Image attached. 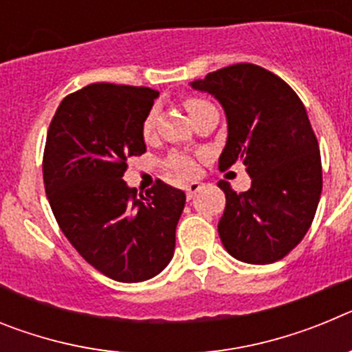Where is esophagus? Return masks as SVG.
<instances>
[{"label": "esophagus", "mask_w": 352, "mask_h": 352, "mask_svg": "<svg viewBox=\"0 0 352 352\" xmlns=\"http://www.w3.org/2000/svg\"><path fill=\"white\" fill-rule=\"evenodd\" d=\"M201 183H197V182H192V183H188V185L185 186V192H186V197L188 199H192L194 197L195 194H197L199 190H201Z\"/></svg>", "instance_id": "34e87169"}]
</instances>
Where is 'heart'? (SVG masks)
<instances>
[{"mask_svg": "<svg viewBox=\"0 0 352 352\" xmlns=\"http://www.w3.org/2000/svg\"><path fill=\"white\" fill-rule=\"evenodd\" d=\"M206 104L208 102L199 100V98H188V100H186V109H188V113H190L192 116V114L197 113L199 109L204 107ZM153 126H155V111H151V113L146 116L144 123H142V135H144V138H149L151 132H153ZM167 164H169L170 169L176 170V173L182 174V176H194V174L197 173V160H195L194 157H190V155L174 153L170 155Z\"/></svg>", "mask_w": 352, "mask_h": 352, "instance_id": "1", "label": "heart"}]
</instances>
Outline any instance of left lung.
<instances>
[{
	"instance_id": "1",
	"label": "left lung",
	"mask_w": 352,
	"mask_h": 352,
	"mask_svg": "<svg viewBox=\"0 0 352 352\" xmlns=\"http://www.w3.org/2000/svg\"><path fill=\"white\" fill-rule=\"evenodd\" d=\"M190 86L214 96L226 113L219 167L241 162L252 178L241 194L219 183L226 194L222 245L248 264L282 259L310 229L322 190L319 144L305 105L280 77L250 63L220 68Z\"/></svg>"
}]
</instances>
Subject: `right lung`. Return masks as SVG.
I'll return each mask as SVG.
<instances>
[{"label": "right lung", "mask_w": 352, "mask_h": 352, "mask_svg": "<svg viewBox=\"0 0 352 352\" xmlns=\"http://www.w3.org/2000/svg\"><path fill=\"white\" fill-rule=\"evenodd\" d=\"M158 91L96 82L65 96L43 151V185L58 226L84 259L118 282L157 276L174 256L185 192L158 179L146 195L123 182L146 151L142 123Z\"/></svg>", "instance_id": "obj_1"}]
</instances>
